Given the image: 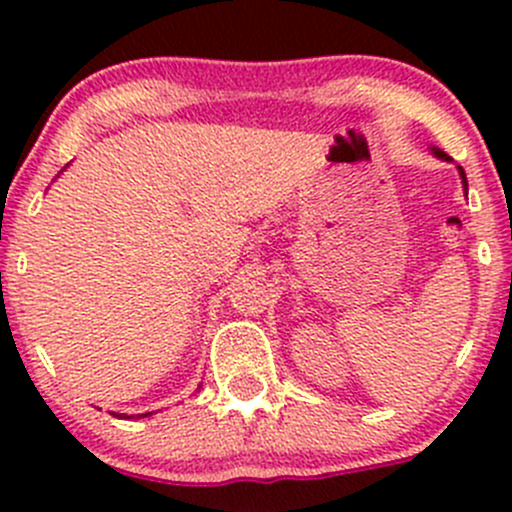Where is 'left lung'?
Instances as JSON below:
<instances>
[{
  "label": "left lung",
  "mask_w": 512,
  "mask_h": 512,
  "mask_svg": "<svg viewBox=\"0 0 512 512\" xmlns=\"http://www.w3.org/2000/svg\"><path fill=\"white\" fill-rule=\"evenodd\" d=\"M431 153L436 158H441V160H446V163H453V158L451 156H446V153L441 151V148H436V146H431ZM458 168V175H461V183H463V190H466V195H468V178H466V170L461 168V165H456Z\"/></svg>",
  "instance_id": "1"
}]
</instances>
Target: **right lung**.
<instances>
[{"mask_svg":"<svg viewBox=\"0 0 512 512\" xmlns=\"http://www.w3.org/2000/svg\"><path fill=\"white\" fill-rule=\"evenodd\" d=\"M116 418H146V416H153V411H148V414H136V416H128V414H113Z\"/></svg>","mask_w":512,"mask_h":512,"instance_id":"obj_1","label":"right lung"}]
</instances>
